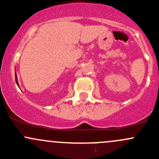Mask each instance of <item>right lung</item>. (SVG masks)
<instances>
[{
  "label": "right lung",
  "mask_w": 159,
  "mask_h": 159,
  "mask_svg": "<svg viewBox=\"0 0 159 159\" xmlns=\"http://www.w3.org/2000/svg\"><path fill=\"white\" fill-rule=\"evenodd\" d=\"M16 84H17V85L19 86V83H18V80H17V75H16Z\"/></svg>",
  "instance_id": "1"
}]
</instances>
